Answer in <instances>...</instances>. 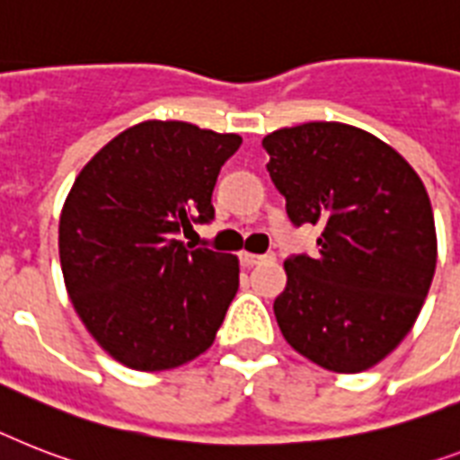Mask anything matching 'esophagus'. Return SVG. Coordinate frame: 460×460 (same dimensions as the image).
Segmentation results:
<instances>
[{
  "label": "esophagus",
  "mask_w": 460,
  "mask_h": 460,
  "mask_svg": "<svg viewBox=\"0 0 460 460\" xmlns=\"http://www.w3.org/2000/svg\"><path fill=\"white\" fill-rule=\"evenodd\" d=\"M274 252H267V255H252V252H241V264L243 267H255V264L262 262H274Z\"/></svg>",
  "instance_id": "34e87169"
}]
</instances>
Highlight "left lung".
<instances>
[{
    "mask_svg": "<svg viewBox=\"0 0 460 460\" xmlns=\"http://www.w3.org/2000/svg\"><path fill=\"white\" fill-rule=\"evenodd\" d=\"M262 146L290 222L321 226L314 257L286 260L274 300L283 338L328 371H366L411 331L435 276L423 181L385 141L342 122L286 127Z\"/></svg>",
    "mask_w": 460,
    "mask_h": 460,
    "instance_id": "1",
    "label": "left lung"
}]
</instances>
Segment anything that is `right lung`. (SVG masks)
<instances>
[{"label": "right lung", "mask_w": 460, "mask_h": 460, "mask_svg": "<svg viewBox=\"0 0 460 460\" xmlns=\"http://www.w3.org/2000/svg\"><path fill=\"white\" fill-rule=\"evenodd\" d=\"M189 122L118 134L77 174L58 252L73 307L120 364L165 371L212 345L238 290V260L179 234L215 219L212 189L241 146Z\"/></svg>", "instance_id": "obj_1"}]
</instances>
